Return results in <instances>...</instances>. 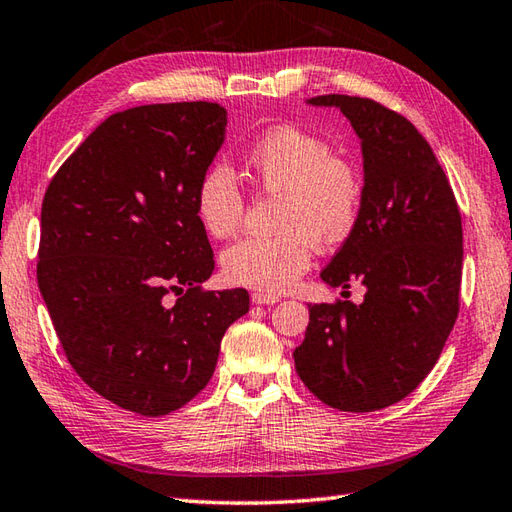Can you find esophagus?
<instances>
[{
	"mask_svg": "<svg viewBox=\"0 0 512 512\" xmlns=\"http://www.w3.org/2000/svg\"><path fill=\"white\" fill-rule=\"evenodd\" d=\"M252 301L256 305H276L281 298H278L276 294H267V292H254L252 294Z\"/></svg>",
	"mask_w": 512,
	"mask_h": 512,
	"instance_id": "esophagus-1",
	"label": "esophagus"
}]
</instances>
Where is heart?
Listing matches in <instances>:
<instances>
[{
	"label": "heart",
	"instance_id": "1",
	"mask_svg": "<svg viewBox=\"0 0 512 512\" xmlns=\"http://www.w3.org/2000/svg\"><path fill=\"white\" fill-rule=\"evenodd\" d=\"M245 165L260 189L283 196L276 218L281 234L236 240L220 256V265L229 283L267 294L285 292L310 267L312 240L334 245L352 234L361 214V178L323 138L292 124L256 138ZM243 209L245 196L234 171L223 162L202 171L194 211L207 236L229 238L243 220Z\"/></svg>",
	"mask_w": 512,
	"mask_h": 512
}]
</instances>
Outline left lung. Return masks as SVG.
<instances>
[{
	"label": "left lung",
	"mask_w": 512,
	"mask_h": 512,
	"mask_svg": "<svg viewBox=\"0 0 512 512\" xmlns=\"http://www.w3.org/2000/svg\"><path fill=\"white\" fill-rule=\"evenodd\" d=\"M307 104L336 106L361 140V214L321 278L343 289L359 281L365 298L310 305L296 372L336 410H383L426 379L457 321L459 207L435 151L403 115L352 95Z\"/></svg>",
	"instance_id": "obj_1"
}]
</instances>
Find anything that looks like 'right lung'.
Masks as SVG:
<instances>
[{"label": "right lung", "instance_id": "obj_1", "mask_svg": "<svg viewBox=\"0 0 512 512\" xmlns=\"http://www.w3.org/2000/svg\"><path fill=\"white\" fill-rule=\"evenodd\" d=\"M225 127L227 111L214 102L113 113L42 202L37 285L66 359L100 397L144 417L194 399L227 327L249 312L247 289L200 287L214 252L194 191Z\"/></svg>", "mask_w": 512, "mask_h": 512}]
</instances>
